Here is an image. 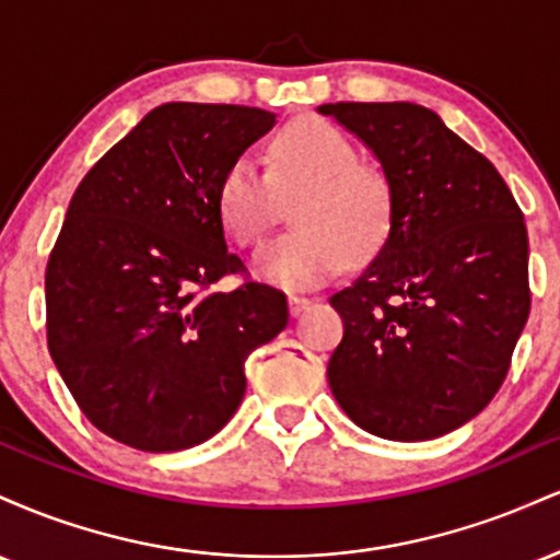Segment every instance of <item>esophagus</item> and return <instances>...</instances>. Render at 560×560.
Listing matches in <instances>:
<instances>
[{
	"label": "esophagus",
	"mask_w": 560,
	"mask_h": 560,
	"mask_svg": "<svg viewBox=\"0 0 560 560\" xmlns=\"http://www.w3.org/2000/svg\"><path fill=\"white\" fill-rule=\"evenodd\" d=\"M311 305H313V300L300 298V294H289V313H292V318H300Z\"/></svg>",
	"instance_id": "34e87169"
}]
</instances>
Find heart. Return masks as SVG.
I'll return each mask as SVG.
<instances>
[{
	"mask_svg": "<svg viewBox=\"0 0 560 560\" xmlns=\"http://www.w3.org/2000/svg\"><path fill=\"white\" fill-rule=\"evenodd\" d=\"M294 197L298 226L253 260L255 276L268 284L318 287L342 271L350 255L369 258L387 240L395 208L389 178L361 163L352 139L326 120H302L281 131L268 147V171L249 158L234 160L218 184V218L231 240L253 247Z\"/></svg>",
	"mask_w": 560,
	"mask_h": 560,
	"instance_id": "obj_1",
	"label": "heart"
}]
</instances>
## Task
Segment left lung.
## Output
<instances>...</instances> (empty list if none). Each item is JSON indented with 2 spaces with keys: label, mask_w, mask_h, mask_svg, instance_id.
Listing matches in <instances>:
<instances>
[{
  "label": "left lung",
  "mask_w": 560,
  "mask_h": 560,
  "mask_svg": "<svg viewBox=\"0 0 560 560\" xmlns=\"http://www.w3.org/2000/svg\"><path fill=\"white\" fill-rule=\"evenodd\" d=\"M378 160L392 226L376 258L331 294L345 337L329 387L358 427L434 440L500 389L529 318V240L503 176L429 107L320 105Z\"/></svg>",
  "instance_id": "left-lung-1"
}]
</instances>
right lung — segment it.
Instances as JSON below:
<instances>
[{"instance_id": "obj_1", "label": "right lung", "mask_w": 560, "mask_h": 560, "mask_svg": "<svg viewBox=\"0 0 560 560\" xmlns=\"http://www.w3.org/2000/svg\"><path fill=\"white\" fill-rule=\"evenodd\" d=\"M276 126L260 107L168 102L83 176L47 266L49 355L100 432L144 453L195 447L240 408L249 352L287 326L279 289L240 273L218 184Z\"/></svg>"}]
</instances>
